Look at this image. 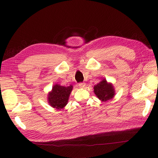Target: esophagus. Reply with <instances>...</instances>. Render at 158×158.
I'll return each instance as SVG.
<instances>
[{"mask_svg":"<svg viewBox=\"0 0 158 158\" xmlns=\"http://www.w3.org/2000/svg\"><path fill=\"white\" fill-rule=\"evenodd\" d=\"M79 88H85V83H79Z\"/></svg>","mask_w":158,"mask_h":158,"instance_id":"esophagus-1","label":"esophagus"}]
</instances>
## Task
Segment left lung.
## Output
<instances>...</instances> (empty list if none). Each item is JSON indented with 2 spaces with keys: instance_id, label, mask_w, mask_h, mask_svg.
Listing matches in <instances>:
<instances>
[{
  "instance_id": "8db88e82",
  "label": "left lung",
  "mask_w": 158,
  "mask_h": 158,
  "mask_svg": "<svg viewBox=\"0 0 158 158\" xmlns=\"http://www.w3.org/2000/svg\"><path fill=\"white\" fill-rule=\"evenodd\" d=\"M94 92L101 101L104 102L112 99L115 96V89L113 85L110 83L107 82L105 79L94 85Z\"/></svg>"
}]
</instances>
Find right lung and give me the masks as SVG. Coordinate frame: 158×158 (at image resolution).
<instances>
[{
	"instance_id": "1",
	"label": "right lung",
	"mask_w": 158,
	"mask_h": 158,
	"mask_svg": "<svg viewBox=\"0 0 158 158\" xmlns=\"http://www.w3.org/2000/svg\"><path fill=\"white\" fill-rule=\"evenodd\" d=\"M73 85L67 87L56 84L53 86L52 90L48 94V100L50 105L57 109H62L64 107L72 92Z\"/></svg>"
}]
</instances>
